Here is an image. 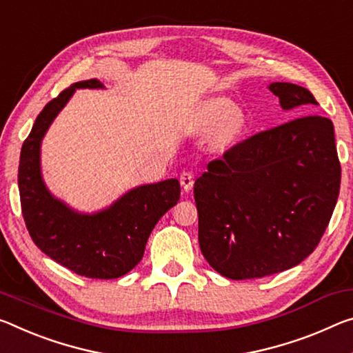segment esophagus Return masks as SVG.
<instances>
[{
	"instance_id": "34e87169",
	"label": "esophagus",
	"mask_w": 353,
	"mask_h": 353,
	"mask_svg": "<svg viewBox=\"0 0 353 353\" xmlns=\"http://www.w3.org/2000/svg\"><path fill=\"white\" fill-rule=\"evenodd\" d=\"M193 183H194V177H193L192 172H188V171L182 172V174H181V185H182L183 190H185V192H190V190L193 188Z\"/></svg>"
}]
</instances>
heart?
Masks as SVG:
<instances>
[{"mask_svg": "<svg viewBox=\"0 0 353 353\" xmlns=\"http://www.w3.org/2000/svg\"><path fill=\"white\" fill-rule=\"evenodd\" d=\"M232 110V103L226 99L205 100L198 111V127L201 130H212L218 125V137L231 139L242 130V117Z\"/></svg>", "mask_w": 353, "mask_h": 353, "instance_id": "heart-1", "label": "heart"}]
</instances>
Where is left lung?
<instances>
[{
    "label": "left lung",
    "instance_id": "obj_1",
    "mask_svg": "<svg viewBox=\"0 0 353 353\" xmlns=\"http://www.w3.org/2000/svg\"><path fill=\"white\" fill-rule=\"evenodd\" d=\"M283 110L319 105L306 88L272 83ZM333 122L307 114L256 133L212 160L194 182L205 261L231 279L262 278L306 259L339 196Z\"/></svg>",
    "mask_w": 353,
    "mask_h": 353
}]
</instances>
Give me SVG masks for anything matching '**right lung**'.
I'll return each instance as SVG.
<instances>
[{"instance_id":"add662e5","label":"right lung","mask_w":353,"mask_h":353,"mask_svg":"<svg viewBox=\"0 0 353 353\" xmlns=\"http://www.w3.org/2000/svg\"><path fill=\"white\" fill-rule=\"evenodd\" d=\"M103 88L96 78L74 83L37 116L20 152L21 214L32 242L77 275L113 279L125 275L144 254L157 221L181 198L177 179L130 190L97 214H80L48 192L41 172V143L75 89Z\"/></svg>"}]
</instances>
